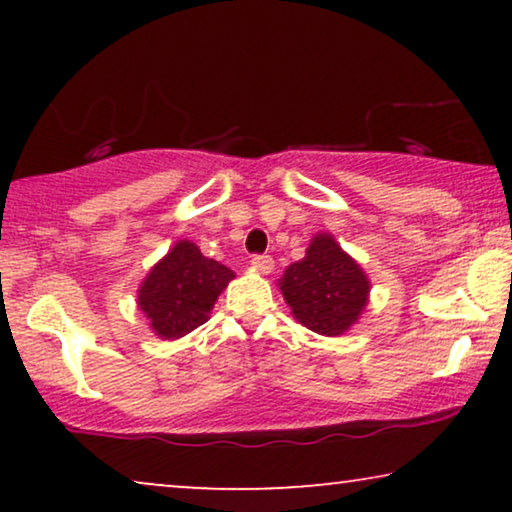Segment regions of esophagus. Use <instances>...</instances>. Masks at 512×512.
<instances>
[{"label":"esophagus","mask_w":512,"mask_h":512,"mask_svg":"<svg viewBox=\"0 0 512 512\" xmlns=\"http://www.w3.org/2000/svg\"><path fill=\"white\" fill-rule=\"evenodd\" d=\"M251 265H254L258 272H270L272 268H275V261H272V256H268V254H256V256H251Z\"/></svg>","instance_id":"esophagus-1"}]
</instances>
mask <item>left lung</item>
Listing matches in <instances>:
<instances>
[{"label": "left lung", "mask_w": 512, "mask_h": 512, "mask_svg": "<svg viewBox=\"0 0 512 512\" xmlns=\"http://www.w3.org/2000/svg\"><path fill=\"white\" fill-rule=\"evenodd\" d=\"M279 289L300 324L321 335H340L359 319L370 284L361 265L321 233L303 261L286 268Z\"/></svg>", "instance_id": "1"}]
</instances>
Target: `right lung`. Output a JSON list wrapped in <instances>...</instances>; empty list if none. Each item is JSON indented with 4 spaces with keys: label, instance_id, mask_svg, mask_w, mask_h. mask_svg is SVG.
Segmentation results:
<instances>
[{
    "label": "right lung",
    "instance_id": "obj_1",
    "mask_svg": "<svg viewBox=\"0 0 512 512\" xmlns=\"http://www.w3.org/2000/svg\"><path fill=\"white\" fill-rule=\"evenodd\" d=\"M233 277L226 265L202 256L193 242L181 240L144 279L139 310L160 338H181L205 324L216 298Z\"/></svg>",
    "mask_w": 512,
    "mask_h": 512
}]
</instances>
